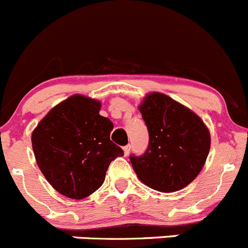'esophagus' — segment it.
<instances>
[{
  "label": "esophagus",
  "mask_w": 248,
  "mask_h": 248,
  "mask_svg": "<svg viewBox=\"0 0 248 248\" xmlns=\"http://www.w3.org/2000/svg\"><path fill=\"white\" fill-rule=\"evenodd\" d=\"M130 148H131L130 145H125V146H124V148H123V151H124V155H125V156L129 154V151H130Z\"/></svg>",
  "instance_id": "esophagus-1"
}]
</instances>
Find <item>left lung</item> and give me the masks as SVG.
Returning <instances> with one entry per match:
<instances>
[{
	"mask_svg": "<svg viewBox=\"0 0 248 248\" xmlns=\"http://www.w3.org/2000/svg\"><path fill=\"white\" fill-rule=\"evenodd\" d=\"M149 130V148L130 161L141 183L160 192L184 189L200 174L211 145L198 114L169 95L153 92L139 105Z\"/></svg>",
	"mask_w": 248,
	"mask_h": 248,
	"instance_id": "1",
	"label": "left lung"
}]
</instances>
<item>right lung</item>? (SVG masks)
I'll return each mask as SVG.
<instances>
[{"label":"right lung","mask_w":248,"mask_h":248,"mask_svg":"<svg viewBox=\"0 0 248 248\" xmlns=\"http://www.w3.org/2000/svg\"><path fill=\"white\" fill-rule=\"evenodd\" d=\"M99 100L74 94L50 109L32 133L34 157L59 194L82 200L103 185L122 148L110 140L113 123L102 117Z\"/></svg>","instance_id":"obj_1"}]
</instances>
